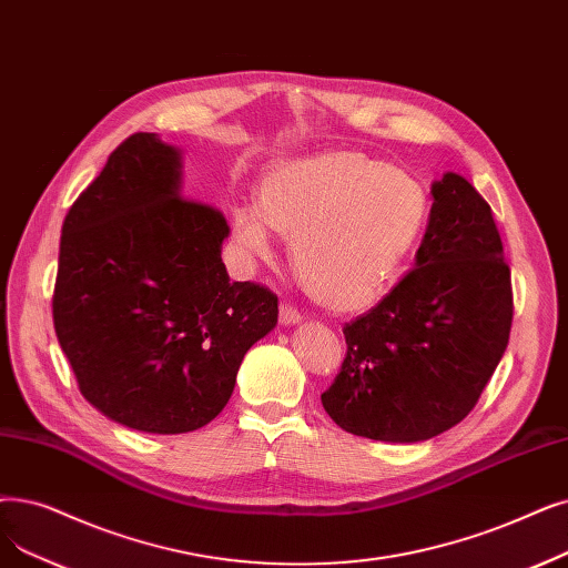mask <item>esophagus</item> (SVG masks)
<instances>
[{
    "instance_id": "esophagus-1",
    "label": "esophagus",
    "mask_w": 568,
    "mask_h": 568,
    "mask_svg": "<svg viewBox=\"0 0 568 568\" xmlns=\"http://www.w3.org/2000/svg\"><path fill=\"white\" fill-rule=\"evenodd\" d=\"M300 320H302V313H300L297 308H294V306L287 304V302L281 304V323H283V325H297Z\"/></svg>"
}]
</instances>
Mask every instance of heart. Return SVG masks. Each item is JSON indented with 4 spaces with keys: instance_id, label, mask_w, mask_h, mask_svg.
<instances>
[{
    "instance_id": "obj_1",
    "label": "heart",
    "mask_w": 568,
    "mask_h": 568,
    "mask_svg": "<svg viewBox=\"0 0 568 568\" xmlns=\"http://www.w3.org/2000/svg\"><path fill=\"white\" fill-rule=\"evenodd\" d=\"M429 211L406 169L355 151L281 162L257 187V209L232 211V236L255 260L271 255V230L292 239L311 297L329 311L374 306L397 281Z\"/></svg>"
}]
</instances>
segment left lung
I'll return each instance as SVG.
<instances>
[{"instance_id":"left-lung-1","label":"left lung","mask_w":568,"mask_h":568,"mask_svg":"<svg viewBox=\"0 0 568 568\" xmlns=\"http://www.w3.org/2000/svg\"><path fill=\"white\" fill-rule=\"evenodd\" d=\"M432 196L415 266L343 325L348 351L323 406L355 436L415 443L455 427L508 345L510 268L489 204L457 174Z\"/></svg>"}]
</instances>
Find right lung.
<instances>
[{
    "label": "right lung",
    "instance_id": "add662e5",
    "mask_svg": "<svg viewBox=\"0 0 568 568\" xmlns=\"http://www.w3.org/2000/svg\"><path fill=\"white\" fill-rule=\"evenodd\" d=\"M217 209L181 194V153L136 132L71 204L60 239L53 325L83 397L148 434L209 425L278 297L232 283Z\"/></svg>",
    "mask_w": 568,
    "mask_h": 568
}]
</instances>
